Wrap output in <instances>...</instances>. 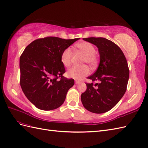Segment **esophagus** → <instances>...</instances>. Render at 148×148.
<instances>
[{"label": "esophagus", "instance_id": "1", "mask_svg": "<svg viewBox=\"0 0 148 148\" xmlns=\"http://www.w3.org/2000/svg\"><path fill=\"white\" fill-rule=\"evenodd\" d=\"M80 82H81L79 81H75V84H79Z\"/></svg>", "mask_w": 148, "mask_h": 148}]
</instances>
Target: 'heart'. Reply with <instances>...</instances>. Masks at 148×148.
I'll return each instance as SVG.
<instances>
[{"label":"heart","instance_id":"1","mask_svg":"<svg viewBox=\"0 0 148 148\" xmlns=\"http://www.w3.org/2000/svg\"><path fill=\"white\" fill-rule=\"evenodd\" d=\"M76 48L84 54L83 63H87L90 67H95L98 62L97 56L95 54V48L92 44L87 41L81 42L75 45ZM73 53L70 48H67L63 51L61 56L62 64L66 67H69L71 64ZM89 69L87 66H74L67 71V76L74 79H81L89 74Z\"/></svg>","mask_w":148,"mask_h":148}]
</instances>
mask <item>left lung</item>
Wrapping results in <instances>:
<instances>
[{"label": "left lung", "mask_w": 148, "mask_h": 148, "mask_svg": "<svg viewBox=\"0 0 148 148\" xmlns=\"http://www.w3.org/2000/svg\"><path fill=\"white\" fill-rule=\"evenodd\" d=\"M98 48L100 64L95 73L88 77L94 84L86 83L81 95L83 106L89 112L103 113L113 108L126 90L130 71L126 59L115 43L105 38H83ZM97 86V88H95Z\"/></svg>", "instance_id": "left-lung-1"}]
</instances>
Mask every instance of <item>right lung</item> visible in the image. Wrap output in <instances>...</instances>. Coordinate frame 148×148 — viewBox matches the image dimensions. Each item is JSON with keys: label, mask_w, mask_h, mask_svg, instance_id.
<instances>
[{"label": "right lung", "mask_w": 148, "mask_h": 148, "mask_svg": "<svg viewBox=\"0 0 148 148\" xmlns=\"http://www.w3.org/2000/svg\"><path fill=\"white\" fill-rule=\"evenodd\" d=\"M79 38L48 36L28 45L20 58V86L27 98L43 110L58 108L64 103L74 80L63 76V51Z\"/></svg>", "instance_id": "add662e5"}]
</instances>
